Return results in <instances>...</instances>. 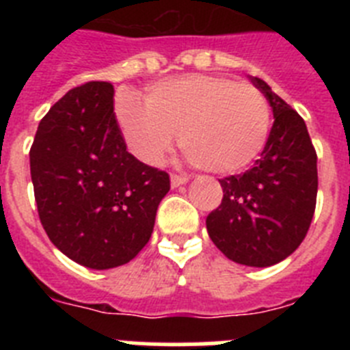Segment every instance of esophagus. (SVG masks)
Returning <instances> with one entry per match:
<instances>
[{
  "label": "esophagus",
  "mask_w": 350,
  "mask_h": 350,
  "mask_svg": "<svg viewBox=\"0 0 350 350\" xmlns=\"http://www.w3.org/2000/svg\"><path fill=\"white\" fill-rule=\"evenodd\" d=\"M170 180H172V187H180V185L187 184V180H189V178L185 177V175H177V173H173Z\"/></svg>",
  "instance_id": "34e87169"
}]
</instances>
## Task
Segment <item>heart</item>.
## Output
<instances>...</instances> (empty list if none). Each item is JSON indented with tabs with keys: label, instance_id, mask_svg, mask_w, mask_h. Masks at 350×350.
<instances>
[{
	"label": "heart",
	"instance_id": "1",
	"mask_svg": "<svg viewBox=\"0 0 350 350\" xmlns=\"http://www.w3.org/2000/svg\"><path fill=\"white\" fill-rule=\"evenodd\" d=\"M116 110L129 147L142 161L161 163L180 133L185 156L212 173L247 168L267 145L271 122L270 105L258 88L212 75L157 82L145 101L120 92Z\"/></svg>",
	"mask_w": 350,
	"mask_h": 350
}]
</instances>
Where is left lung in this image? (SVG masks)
<instances>
[{"label": "left lung", "instance_id": "1", "mask_svg": "<svg viewBox=\"0 0 350 350\" xmlns=\"http://www.w3.org/2000/svg\"><path fill=\"white\" fill-rule=\"evenodd\" d=\"M273 112V126L254 166L221 178L222 203L206 231L231 261L265 268L291 256L307 237L317 200V154L305 120L265 80L250 77Z\"/></svg>", "mask_w": 350, "mask_h": 350}]
</instances>
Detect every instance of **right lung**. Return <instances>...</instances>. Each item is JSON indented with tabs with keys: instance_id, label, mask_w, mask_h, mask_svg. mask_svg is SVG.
Segmentation results:
<instances>
[{
	"instance_id": "right-lung-1",
	"label": "right lung",
	"mask_w": 350,
	"mask_h": 350,
	"mask_svg": "<svg viewBox=\"0 0 350 350\" xmlns=\"http://www.w3.org/2000/svg\"><path fill=\"white\" fill-rule=\"evenodd\" d=\"M29 165L40 222L71 261L108 270L147 245L170 175L126 150L112 83L68 91L40 120Z\"/></svg>"
}]
</instances>
